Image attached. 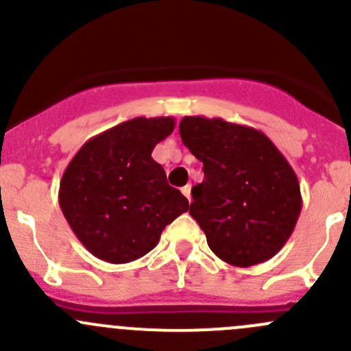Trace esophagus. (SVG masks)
<instances>
[{"mask_svg":"<svg viewBox=\"0 0 351 351\" xmlns=\"http://www.w3.org/2000/svg\"><path fill=\"white\" fill-rule=\"evenodd\" d=\"M182 193H183V195H185L186 198H189V202H192V186L185 185V186H183V189H182Z\"/></svg>","mask_w":351,"mask_h":351,"instance_id":"esophagus-1","label":"esophagus"}]
</instances>
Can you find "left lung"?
<instances>
[{"label":"left lung","mask_w":351,"mask_h":351,"mask_svg":"<svg viewBox=\"0 0 351 351\" xmlns=\"http://www.w3.org/2000/svg\"><path fill=\"white\" fill-rule=\"evenodd\" d=\"M180 136L204 162L190 215L208 247L232 267L274 258L302 208L299 180L284 154L260 130L222 119L183 117Z\"/></svg>","instance_id":"left-lung-1"}]
</instances>
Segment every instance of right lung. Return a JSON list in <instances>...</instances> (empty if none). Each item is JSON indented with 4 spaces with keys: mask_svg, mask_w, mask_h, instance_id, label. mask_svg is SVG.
I'll return each instance as SVG.
<instances>
[{
    "mask_svg": "<svg viewBox=\"0 0 351 351\" xmlns=\"http://www.w3.org/2000/svg\"><path fill=\"white\" fill-rule=\"evenodd\" d=\"M173 129V117H136L91 137L67 165L59 205L93 256L115 265L137 260L189 210V200L168 185L151 156Z\"/></svg>",
    "mask_w": 351,
    "mask_h": 351,
    "instance_id": "obj_1",
    "label": "right lung"
}]
</instances>
